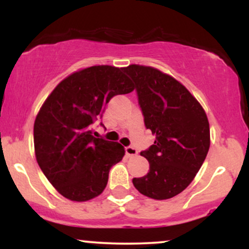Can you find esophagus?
<instances>
[{"instance_id": "34e87169", "label": "esophagus", "mask_w": 249, "mask_h": 249, "mask_svg": "<svg viewBox=\"0 0 249 249\" xmlns=\"http://www.w3.org/2000/svg\"><path fill=\"white\" fill-rule=\"evenodd\" d=\"M125 153H126L128 157H132V156H137L138 151H137V148H134L133 146H126L125 147Z\"/></svg>"}]
</instances>
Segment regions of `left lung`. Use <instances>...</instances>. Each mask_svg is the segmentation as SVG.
<instances>
[{
  "instance_id": "8db88e82",
  "label": "left lung",
  "mask_w": 249,
  "mask_h": 249,
  "mask_svg": "<svg viewBox=\"0 0 249 249\" xmlns=\"http://www.w3.org/2000/svg\"><path fill=\"white\" fill-rule=\"evenodd\" d=\"M124 72L134 82L145 126L154 144L141 154L148 160L146 176L133 178L148 198L165 200L186 188L210 148V124L204 108L181 83L158 69L132 64Z\"/></svg>"
}]
</instances>
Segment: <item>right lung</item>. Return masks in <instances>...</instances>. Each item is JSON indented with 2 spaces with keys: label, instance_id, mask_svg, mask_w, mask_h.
Returning <instances> with one entry per match:
<instances>
[{
  "label": "right lung",
  "instance_id": "1",
  "mask_svg": "<svg viewBox=\"0 0 249 249\" xmlns=\"http://www.w3.org/2000/svg\"><path fill=\"white\" fill-rule=\"evenodd\" d=\"M133 89L124 68L95 65L63 79L42 105L34 124L36 159L63 196L87 201L107 187L110 168L125 150L96 138L92 125L112 97Z\"/></svg>",
  "mask_w": 249,
  "mask_h": 249
}]
</instances>
